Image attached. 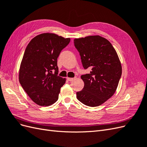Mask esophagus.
Listing matches in <instances>:
<instances>
[{"instance_id":"obj_1","label":"esophagus","mask_w":147,"mask_h":147,"mask_svg":"<svg viewBox=\"0 0 147 147\" xmlns=\"http://www.w3.org/2000/svg\"><path fill=\"white\" fill-rule=\"evenodd\" d=\"M75 78H76V77H74V78H67V80L68 81H69V82H71V81H73L74 80H75Z\"/></svg>"}]
</instances>
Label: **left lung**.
Listing matches in <instances>:
<instances>
[{
  "mask_svg": "<svg viewBox=\"0 0 147 147\" xmlns=\"http://www.w3.org/2000/svg\"><path fill=\"white\" fill-rule=\"evenodd\" d=\"M83 68L91 69L81 76L84 85L77 92V99L90 107L102 104L116 91L121 77L122 67L112 44L99 35L75 38Z\"/></svg>",
  "mask_w": 147,
  "mask_h": 147,
  "instance_id": "left-lung-1",
  "label": "left lung"
}]
</instances>
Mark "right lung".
Wrapping results in <instances>:
<instances>
[{
  "label": "right lung",
  "instance_id": "right-lung-1",
  "mask_svg": "<svg viewBox=\"0 0 147 147\" xmlns=\"http://www.w3.org/2000/svg\"><path fill=\"white\" fill-rule=\"evenodd\" d=\"M70 38L44 33L31 40L22 59L19 80L30 98L40 106L51 105L58 99L65 78L58 76L57 59Z\"/></svg>",
  "mask_w": 147,
  "mask_h": 147
}]
</instances>
